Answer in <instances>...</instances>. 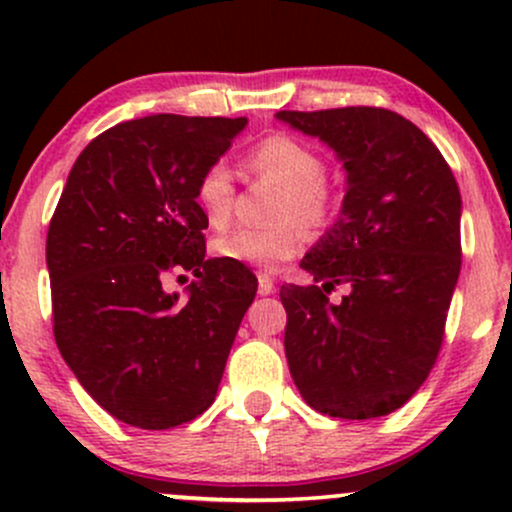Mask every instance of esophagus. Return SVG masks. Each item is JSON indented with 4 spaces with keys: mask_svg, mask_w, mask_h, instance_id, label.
Listing matches in <instances>:
<instances>
[{
    "mask_svg": "<svg viewBox=\"0 0 512 512\" xmlns=\"http://www.w3.org/2000/svg\"><path fill=\"white\" fill-rule=\"evenodd\" d=\"M257 289H260V296H269V293L276 291L274 279L269 274H257Z\"/></svg>",
    "mask_w": 512,
    "mask_h": 512,
    "instance_id": "esophagus-1",
    "label": "esophagus"
}]
</instances>
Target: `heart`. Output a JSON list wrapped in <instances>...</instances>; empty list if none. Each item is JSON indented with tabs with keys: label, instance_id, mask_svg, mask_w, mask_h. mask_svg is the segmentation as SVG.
Masks as SVG:
<instances>
[{
	"label": "heart",
	"instance_id": "obj_1",
	"mask_svg": "<svg viewBox=\"0 0 512 512\" xmlns=\"http://www.w3.org/2000/svg\"><path fill=\"white\" fill-rule=\"evenodd\" d=\"M245 168L264 180L279 182L281 192L274 202V228H238L214 240V252L226 262L248 267L276 269L289 262L303 245V228H320L334 211V192L325 180V161L308 144L289 134H272L255 144L245 156ZM236 180L223 161L209 163L199 173L195 202L209 226L223 228L231 221ZM299 222L296 224L295 221Z\"/></svg>",
	"mask_w": 512,
	"mask_h": 512
}]
</instances>
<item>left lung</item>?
Wrapping results in <instances>:
<instances>
[{
	"label": "left lung",
	"instance_id": "8db88e82",
	"mask_svg": "<svg viewBox=\"0 0 512 512\" xmlns=\"http://www.w3.org/2000/svg\"><path fill=\"white\" fill-rule=\"evenodd\" d=\"M346 168L342 216L281 286L284 349L305 402L337 419H375L424 385L443 346L462 264V199L436 144L385 108L281 110ZM346 283L332 304L326 293Z\"/></svg>",
	"mask_w": 512,
	"mask_h": 512
}]
</instances>
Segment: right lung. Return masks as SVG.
Returning <instances> with one entry per match:
<instances>
[{"label":"right lung","instance_id":"1","mask_svg":"<svg viewBox=\"0 0 512 512\" xmlns=\"http://www.w3.org/2000/svg\"><path fill=\"white\" fill-rule=\"evenodd\" d=\"M245 117L149 115L105 129L76 158L48 228L52 330L84 390L115 419L163 431L197 419L219 390L248 267L207 260L199 173ZM192 271L191 296L162 279Z\"/></svg>","mask_w":512,"mask_h":512}]
</instances>
